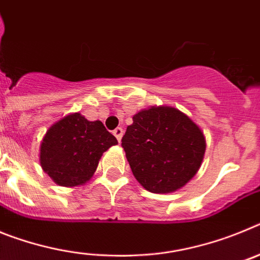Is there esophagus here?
<instances>
[{"instance_id":"1","label":"esophagus","mask_w":260,"mask_h":260,"mask_svg":"<svg viewBox=\"0 0 260 260\" xmlns=\"http://www.w3.org/2000/svg\"><path fill=\"white\" fill-rule=\"evenodd\" d=\"M113 134H114V137L117 138V141L121 142V139H122V135H123V128L117 127L116 130H113Z\"/></svg>"}]
</instances>
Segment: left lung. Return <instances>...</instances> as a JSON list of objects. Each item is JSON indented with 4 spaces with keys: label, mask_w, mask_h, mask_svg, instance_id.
<instances>
[{
    "label": "left lung",
    "mask_w": 260,
    "mask_h": 260,
    "mask_svg": "<svg viewBox=\"0 0 260 260\" xmlns=\"http://www.w3.org/2000/svg\"><path fill=\"white\" fill-rule=\"evenodd\" d=\"M121 144L138 182L156 194L185 186L201 168L206 151L201 128L169 107H152L135 114Z\"/></svg>",
    "instance_id": "1"
}]
</instances>
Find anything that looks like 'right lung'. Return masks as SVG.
Masks as SVG:
<instances>
[{"instance_id": "obj_1", "label": "right lung", "mask_w": 260, "mask_h": 260, "mask_svg": "<svg viewBox=\"0 0 260 260\" xmlns=\"http://www.w3.org/2000/svg\"><path fill=\"white\" fill-rule=\"evenodd\" d=\"M117 143L103 122L69 114L54 123L41 142V168L57 185H83L93 176L103 153Z\"/></svg>"}]
</instances>
